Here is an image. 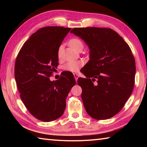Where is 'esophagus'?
Masks as SVG:
<instances>
[{"instance_id":"obj_1","label":"esophagus","mask_w":147,"mask_h":147,"mask_svg":"<svg viewBox=\"0 0 147 147\" xmlns=\"http://www.w3.org/2000/svg\"><path fill=\"white\" fill-rule=\"evenodd\" d=\"M73 74H74V78H75V80H76V81H77V80H78V77H79V76H78V74H76V73H74Z\"/></svg>"}]
</instances>
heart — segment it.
<instances>
[{
  "instance_id": "b5f03b06",
  "label": "heart",
  "mask_w": 147,
  "mask_h": 147,
  "mask_svg": "<svg viewBox=\"0 0 147 147\" xmlns=\"http://www.w3.org/2000/svg\"><path fill=\"white\" fill-rule=\"evenodd\" d=\"M69 44L72 48H73L76 51H79L80 50L83 49L84 44L83 42L78 38H72L69 41ZM58 57L59 59H61L63 55V46L60 45L58 49L57 52ZM83 61H71L67 63L63 66V69L65 71L69 72H78L83 65Z\"/></svg>"
}]
</instances>
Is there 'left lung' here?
I'll list each match as a JSON object with an SVG mask.
<instances>
[{
    "instance_id": "8db88e82",
    "label": "left lung",
    "mask_w": 147,
    "mask_h": 147,
    "mask_svg": "<svg viewBox=\"0 0 147 147\" xmlns=\"http://www.w3.org/2000/svg\"><path fill=\"white\" fill-rule=\"evenodd\" d=\"M71 33L82 39L90 49V59L83 72L87 78L78 79L84 108L89 116L97 120L112 117L132 93L136 74L132 52L112 29L74 28Z\"/></svg>"
}]
</instances>
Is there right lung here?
I'll return each mask as SVG.
<instances>
[{
    "label": "right lung",
    "mask_w": 147,
    "mask_h": 147,
    "mask_svg": "<svg viewBox=\"0 0 147 147\" xmlns=\"http://www.w3.org/2000/svg\"><path fill=\"white\" fill-rule=\"evenodd\" d=\"M71 29L62 26L39 29L17 54L15 78L20 97L29 112L41 121H53L63 115L67 96L76 84L71 73L62 74L55 81L49 78L58 67V47Z\"/></svg>",
    "instance_id": "add662e5"
}]
</instances>
